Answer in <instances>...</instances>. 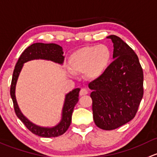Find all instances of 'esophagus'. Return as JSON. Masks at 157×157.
Returning a JSON list of instances; mask_svg holds the SVG:
<instances>
[{
  "mask_svg": "<svg viewBox=\"0 0 157 157\" xmlns=\"http://www.w3.org/2000/svg\"><path fill=\"white\" fill-rule=\"evenodd\" d=\"M79 94H80L81 96H84V95L88 94V90H87V89H85V88H82V89H81L80 93Z\"/></svg>",
  "mask_w": 157,
  "mask_h": 157,
  "instance_id": "obj_1",
  "label": "esophagus"
}]
</instances>
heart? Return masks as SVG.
I'll return each instance as SVG.
<instances>
[{
    "label": "heart",
    "mask_w": 157,
    "mask_h": 157,
    "mask_svg": "<svg viewBox=\"0 0 157 157\" xmlns=\"http://www.w3.org/2000/svg\"><path fill=\"white\" fill-rule=\"evenodd\" d=\"M110 50L106 45L82 48L71 55L69 66L75 73H85L87 78L95 79L104 74L110 63Z\"/></svg>",
    "instance_id": "obj_1"
}]
</instances>
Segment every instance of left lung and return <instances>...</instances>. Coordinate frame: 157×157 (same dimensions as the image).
Masks as SVG:
<instances>
[{"label":"left lung","instance_id":"obj_1","mask_svg":"<svg viewBox=\"0 0 157 157\" xmlns=\"http://www.w3.org/2000/svg\"><path fill=\"white\" fill-rule=\"evenodd\" d=\"M113 44V62L103 75L90 82L95 124L103 130L125 125L136 115L144 94V74L135 51L116 35L107 37Z\"/></svg>","mask_w":157,"mask_h":157}]
</instances>
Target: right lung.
<instances>
[{"label":"right lung","instance_id":"right-lung-1","mask_svg":"<svg viewBox=\"0 0 157 157\" xmlns=\"http://www.w3.org/2000/svg\"><path fill=\"white\" fill-rule=\"evenodd\" d=\"M63 50L62 47L56 44H44L35 43L26 48L21 56H19L18 61L16 64L13 73L12 82L10 87V96L13 103L14 110L17 117L26 126L27 128L35 135L44 138L57 137L65 133L69 128L72 121V114L74 107L78 101V96L80 88H75L67 94L65 96L63 106L61 113V119L57 125L53 127H43L36 125L27 119L22 113L21 112L16 98V86L17 80L20 74L21 70L25 63L33 59H45V60L52 61L55 63L63 65L64 62Z\"/></svg>","mask_w":157,"mask_h":157}]
</instances>
